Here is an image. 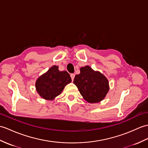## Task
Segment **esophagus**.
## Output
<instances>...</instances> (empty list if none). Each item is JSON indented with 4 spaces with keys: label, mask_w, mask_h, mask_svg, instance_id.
<instances>
[{
    "label": "esophagus",
    "mask_w": 148,
    "mask_h": 148,
    "mask_svg": "<svg viewBox=\"0 0 148 148\" xmlns=\"http://www.w3.org/2000/svg\"><path fill=\"white\" fill-rule=\"evenodd\" d=\"M71 79H72V81H73L74 79V77H75V74H71Z\"/></svg>",
    "instance_id": "esophagus-1"
}]
</instances>
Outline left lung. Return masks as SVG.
Listing matches in <instances>:
<instances>
[{"instance_id":"1","label":"left lung","mask_w":148,"mask_h":148,"mask_svg":"<svg viewBox=\"0 0 148 148\" xmlns=\"http://www.w3.org/2000/svg\"><path fill=\"white\" fill-rule=\"evenodd\" d=\"M74 83L82 97L90 103L103 100L109 91L108 81L106 77L88 66L80 69V74L75 75Z\"/></svg>"}]
</instances>
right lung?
<instances>
[{"label":"right lung","instance_id":"1","mask_svg":"<svg viewBox=\"0 0 148 148\" xmlns=\"http://www.w3.org/2000/svg\"><path fill=\"white\" fill-rule=\"evenodd\" d=\"M71 81V77L67 71H60L58 66H53L38 78L35 84L36 90L43 99L52 100Z\"/></svg>","mask_w":148,"mask_h":148}]
</instances>
